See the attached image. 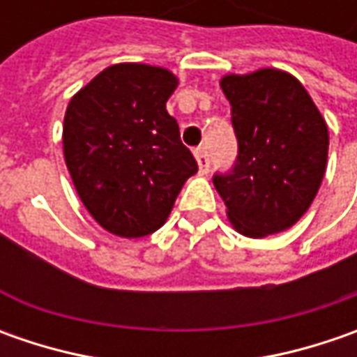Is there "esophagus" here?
<instances>
[{
	"label": "esophagus",
	"instance_id": "obj_1",
	"mask_svg": "<svg viewBox=\"0 0 357 357\" xmlns=\"http://www.w3.org/2000/svg\"><path fill=\"white\" fill-rule=\"evenodd\" d=\"M195 157H197V162H199V171L202 172V174H206L208 169H211V158H208L206 149H204V146H199V149L195 151Z\"/></svg>",
	"mask_w": 357,
	"mask_h": 357
}]
</instances>
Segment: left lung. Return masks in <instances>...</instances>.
I'll list each match as a JSON object with an SVG mask.
<instances>
[{
	"label": "left lung",
	"instance_id": "obj_1",
	"mask_svg": "<svg viewBox=\"0 0 357 357\" xmlns=\"http://www.w3.org/2000/svg\"><path fill=\"white\" fill-rule=\"evenodd\" d=\"M238 155L213 183L234 228L262 238L290 228L316 197L328 160V127L308 91L290 73L260 69L227 75Z\"/></svg>",
	"mask_w": 357,
	"mask_h": 357
}]
</instances>
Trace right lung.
I'll return each mask as SVG.
<instances>
[{"mask_svg":"<svg viewBox=\"0 0 357 357\" xmlns=\"http://www.w3.org/2000/svg\"><path fill=\"white\" fill-rule=\"evenodd\" d=\"M176 77L119 63L71 99L63 153L77 195L109 232L139 238L165 225L188 176L199 171L167 113Z\"/></svg>","mask_w":357,"mask_h":357,"instance_id":"obj_1","label":"right lung"}]
</instances>
